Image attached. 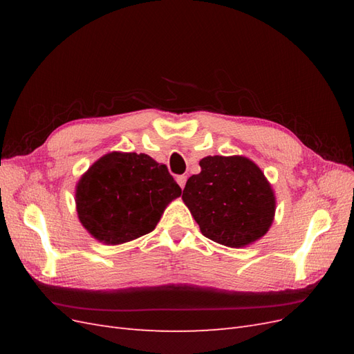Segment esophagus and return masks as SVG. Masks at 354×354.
Wrapping results in <instances>:
<instances>
[{"label": "esophagus", "mask_w": 354, "mask_h": 354, "mask_svg": "<svg viewBox=\"0 0 354 354\" xmlns=\"http://www.w3.org/2000/svg\"><path fill=\"white\" fill-rule=\"evenodd\" d=\"M177 183H178V186L181 187V189H185V186H186V181H187V176H177Z\"/></svg>", "instance_id": "1"}]
</instances>
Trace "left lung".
Masks as SVG:
<instances>
[{"mask_svg":"<svg viewBox=\"0 0 354 354\" xmlns=\"http://www.w3.org/2000/svg\"><path fill=\"white\" fill-rule=\"evenodd\" d=\"M183 202L205 238L230 248L259 241L270 229L276 198L263 171L245 156H207Z\"/></svg>","mask_w":354,"mask_h":354,"instance_id":"obj_1","label":"left lung"}]
</instances>
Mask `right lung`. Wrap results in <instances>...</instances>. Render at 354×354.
<instances>
[{"instance_id":"1","label":"right lung","mask_w":354,"mask_h":354,"mask_svg":"<svg viewBox=\"0 0 354 354\" xmlns=\"http://www.w3.org/2000/svg\"><path fill=\"white\" fill-rule=\"evenodd\" d=\"M180 195L165 165L145 153L112 152L82 174L75 202L81 224L94 239L120 245L151 233Z\"/></svg>"}]
</instances>
